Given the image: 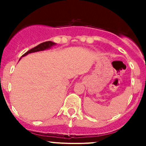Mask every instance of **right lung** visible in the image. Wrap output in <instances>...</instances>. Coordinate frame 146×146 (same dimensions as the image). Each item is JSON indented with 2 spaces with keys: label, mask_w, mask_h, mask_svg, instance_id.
<instances>
[{
  "label": "right lung",
  "mask_w": 146,
  "mask_h": 146,
  "mask_svg": "<svg viewBox=\"0 0 146 146\" xmlns=\"http://www.w3.org/2000/svg\"><path fill=\"white\" fill-rule=\"evenodd\" d=\"M56 44L55 42H52L51 41H48V42H43V43L39 44L38 45H37L36 47H33V48L31 49L30 50H28V52H25L24 55L22 56V57H24L25 55H27L29 53H32V52H39V51H43V50H48V49H50L52 46L55 45Z\"/></svg>",
  "instance_id": "right-lung-1"
}]
</instances>
